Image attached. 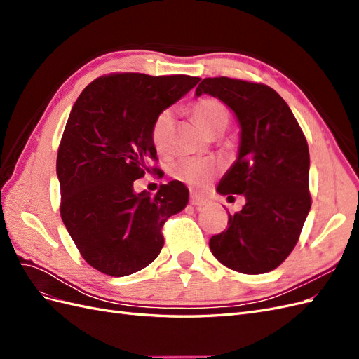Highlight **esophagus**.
Instances as JSON below:
<instances>
[{
	"instance_id": "1",
	"label": "esophagus",
	"mask_w": 359,
	"mask_h": 359,
	"mask_svg": "<svg viewBox=\"0 0 359 359\" xmlns=\"http://www.w3.org/2000/svg\"><path fill=\"white\" fill-rule=\"evenodd\" d=\"M190 203L193 206H196V208H201V206H205L206 203H208V201H206L202 196H199V194H196V193H191L190 194Z\"/></svg>"
}]
</instances>
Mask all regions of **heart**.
I'll use <instances>...</instances> for the list:
<instances>
[{
  "label": "heart",
  "mask_w": 359,
  "mask_h": 359,
  "mask_svg": "<svg viewBox=\"0 0 359 359\" xmlns=\"http://www.w3.org/2000/svg\"><path fill=\"white\" fill-rule=\"evenodd\" d=\"M193 116L210 135H220L231 124V112L226 104L214 97H202L191 104ZM173 126V111L170 107L161 111L151 126V140L158 151H166ZM217 170V163L211 158L184 157L170 168L172 177L193 187H203Z\"/></svg>",
  "instance_id": "1"
}]
</instances>
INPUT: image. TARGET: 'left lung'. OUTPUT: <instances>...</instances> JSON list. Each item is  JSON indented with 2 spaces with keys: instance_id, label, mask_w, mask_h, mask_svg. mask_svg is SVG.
Returning <instances> with one entry per match:
<instances>
[{
  "instance_id": "1",
  "label": "left lung",
  "mask_w": 359,
  "mask_h": 359,
  "mask_svg": "<svg viewBox=\"0 0 359 359\" xmlns=\"http://www.w3.org/2000/svg\"><path fill=\"white\" fill-rule=\"evenodd\" d=\"M202 94L229 106L241 127L238 157L217 191L245 198L210 248L238 273H269L297 245L311 206L307 139L287 103L268 85L206 78L196 88Z\"/></svg>"
}]
</instances>
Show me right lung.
<instances>
[{"mask_svg":"<svg viewBox=\"0 0 359 359\" xmlns=\"http://www.w3.org/2000/svg\"><path fill=\"white\" fill-rule=\"evenodd\" d=\"M201 78L112 73L93 81L73 104L61 137L57 175L61 219L82 257L112 277L144 269L160 255L161 227L186 208L180 181L156 196L135 193L148 160H157L151 126Z\"/></svg>","mask_w":359,"mask_h":359,"instance_id":"obj_1","label":"right lung"}]
</instances>
